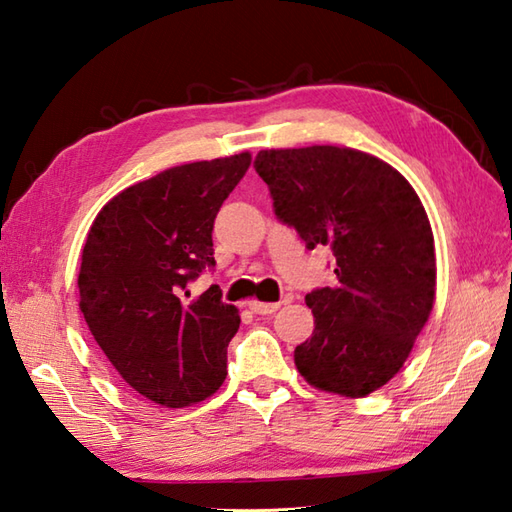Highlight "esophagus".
I'll use <instances>...</instances> for the list:
<instances>
[{
  "mask_svg": "<svg viewBox=\"0 0 512 512\" xmlns=\"http://www.w3.org/2000/svg\"><path fill=\"white\" fill-rule=\"evenodd\" d=\"M249 309H252V313H256V315H269V313H276L280 309V302L252 300V302H249Z\"/></svg>",
  "mask_w": 512,
  "mask_h": 512,
  "instance_id": "34e87169",
  "label": "esophagus"
}]
</instances>
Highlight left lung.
<instances>
[{
    "instance_id": "1",
    "label": "left lung",
    "mask_w": 512,
    "mask_h": 512,
    "mask_svg": "<svg viewBox=\"0 0 512 512\" xmlns=\"http://www.w3.org/2000/svg\"><path fill=\"white\" fill-rule=\"evenodd\" d=\"M276 217L335 256L333 287L306 293L315 328L295 348L313 388L350 399L379 390L410 357L436 298L427 212L399 170L348 146L260 151Z\"/></svg>"
}]
</instances>
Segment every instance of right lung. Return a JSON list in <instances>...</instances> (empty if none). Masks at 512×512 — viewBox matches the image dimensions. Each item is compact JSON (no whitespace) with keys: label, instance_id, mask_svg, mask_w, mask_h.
Returning <instances> with one entry per match:
<instances>
[{"label":"right lung","instance_id":"right-lung-1","mask_svg":"<svg viewBox=\"0 0 512 512\" xmlns=\"http://www.w3.org/2000/svg\"><path fill=\"white\" fill-rule=\"evenodd\" d=\"M249 164L238 153L168 168L122 190L89 227L78 306L111 366L157 405L199 403L225 381L241 317L219 287L188 300V285L214 267V219Z\"/></svg>","mask_w":512,"mask_h":512}]
</instances>
